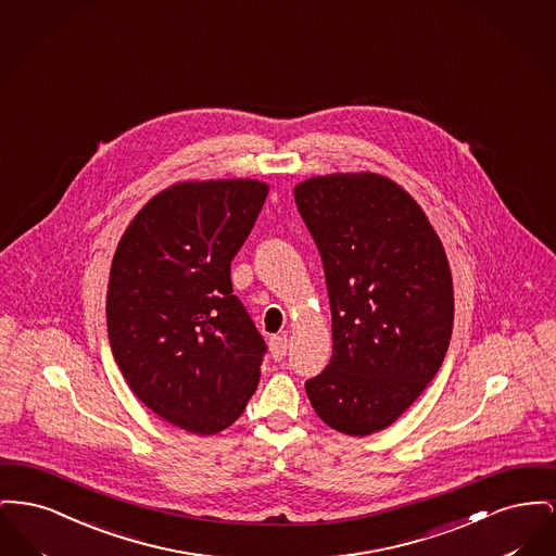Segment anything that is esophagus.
I'll return each instance as SVG.
<instances>
[{
    "instance_id": "esophagus-1",
    "label": "esophagus",
    "mask_w": 556,
    "mask_h": 556,
    "mask_svg": "<svg viewBox=\"0 0 556 556\" xmlns=\"http://www.w3.org/2000/svg\"><path fill=\"white\" fill-rule=\"evenodd\" d=\"M269 351H271L274 359H285L287 351H289V339L285 334L269 337Z\"/></svg>"
}]
</instances>
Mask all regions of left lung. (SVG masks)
<instances>
[{"label":"left lung","mask_w":556,"mask_h":556,"mask_svg":"<svg viewBox=\"0 0 556 556\" xmlns=\"http://www.w3.org/2000/svg\"><path fill=\"white\" fill-rule=\"evenodd\" d=\"M294 203L320 251L332 312V355L305 391L328 427L364 438L441 368L454 324L450 264L422 208L387 177H312Z\"/></svg>","instance_id":"obj_1"}]
</instances>
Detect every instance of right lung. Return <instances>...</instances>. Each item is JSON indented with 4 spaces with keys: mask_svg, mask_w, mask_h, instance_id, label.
<instances>
[{
    "mask_svg": "<svg viewBox=\"0 0 556 556\" xmlns=\"http://www.w3.org/2000/svg\"><path fill=\"white\" fill-rule=\"evenodd\" d=\"M265 197L255 179L177 184L142 206L113 257L118 370L148 408L197 435L230 427L260 382L267 345L232 294L230 265Z\"/></svg>",
    "mask_w": 556,
    "mask_h": 556,
    "instance_id": "right-lung-1",
    "label": "right lung"
}]
</instances>
